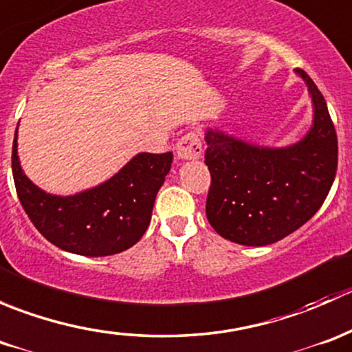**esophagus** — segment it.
Returning a JSON list of instances; mask_svg holds the SVG:
<instances>
[{"mask_svg":"<svg viewBox=\"0 0 352 352\" xmlns=\"http://www.w3.org/2000/svg\"><path fill=\"white\" fill-rule=\"evenodd\" d=\"M177 158L182 160V162H187V160H197L199 156L202 155V144L201 140H199V134L190 131L186 136H182L177 143L175 148Z\"/></svg>","mask_w":352,"mask_h":352,"instance_id":"esophagus-1","label":"esophagus"}]
</instances>
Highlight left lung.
I'll return each instance as SVG.
<instances>
[{
    "mask_svg": "<svg viewBox=\"0 0 352 352\" xmlns=\"http://www.w3.org/2000/svg\"><path fill=\"white\" fill-rule=\"evenodd\" d=\"M314 105L311 127L289 146H258L206 127L211 173L206 216L223 239L264 247L303 226L320 209L337 170V134L320 90L303 69Z\"/></svg>",
    "mask_w": 352,
    "mask_h": 352,
    "instance_id": "obj_1",
    "label": "left lung"
}]
</instances>
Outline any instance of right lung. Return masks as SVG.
Listing matches in <instances>:
<instances>
[{"label": "right lung", "instance_id": "right-lung-1", "mask_svg": "<svg viewBox=\"0 0 352 352\" xmlns=\"http://www.w3.org/2000/svg\"><path fill=\"white\" fill-rule=\"evenodd\" d=\"M16 140L19 126L12 153L16 194L30 221L49 242L87 257L119 254L140 242L172 166V153H138L105 182L71 196H56L25 175Z\"/></svg>", "mask_w": 352, "mask_h": 352}]
</instances>
